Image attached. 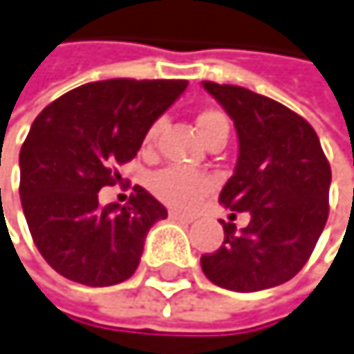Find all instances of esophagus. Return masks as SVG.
I'll return each instance as SVG.
<instances>
[{
    "label": "esophagus",
    "instance_id": "34e87169",
    "mask_svg": "<svg viewBox=\"0 0 354 354\" xmlns=\"http://www.w3.org/2000/svg\"><path fill=\"white\" fill-rule=\"evenodd\" d=\"M169 218H171V220H178V222H185V224H191V222L195 220V216L183 214V212H176V209H169Z\"/></svg>",
    "mask_w": 354,
    "mask_h": 354
}]
</instances>
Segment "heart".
Returning <instances> with one entry per match:
<instances>
[{"instance_id": "b5f03b06", "label": "heart", "mask_w": 354, "mask_h": 354, "mask_svg": "<svg viewBox=\"0 0 354 354\" xmlns=\"http://www.w3.org/2000/svg\"><path fill=\"white\" fill-rule=\"evenodd\" d=\"M218 128L229 130V119L224 117V113H220L216 109H205L197 115V130H199L201 138L209 136ZM159 130H161V121H155L147 130V134H145L147 149H151L155 145ZM212 187H214V178L209 174L180 167V165H169V167L157 171L151 178V191L155 193V197L176 209H191Z\"/></svg>"}]
</instances>
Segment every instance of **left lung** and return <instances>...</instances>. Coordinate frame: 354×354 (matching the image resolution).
Masks as SVG:
<instances>
[{
	"mask_svg": "<svg viewBox=\"0 0 354 354\" xmlns=\"http://www.w3.org/2000/svg\"><path fill=\"white\" fill-rule=\"evenodd\" d=\"M201 86L233 119L239 138L237 165L220 203L250 214L245 229L220 220L224 241L201 256V268L231 292L281 286L306 264L323 233L330 163L310 123L281 102L239 86Z\"/></svg>",
	"mask_w": 354,
	"mask_h": 354,
	"instance_id": "left-lung-1",
	"label": "left lung"
}]
</instances>
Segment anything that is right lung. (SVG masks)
<instances>
[{"mask_svg": "<svg viewBox=\"0 0 354 354\" xmlns=\"http://www.w3.org/2000/svg\"><path fill=\"white\" fill-rule=\"evenodd\" d=\"M185 80H106L48 104L20 149V201L46 262L71 281L117 286L140 264L145 239L167 209L142 187L128 205L98 203L121 180L151 125L187 90Z\"/></svg>", "mask_w": 354, "mask_h": 354, "instance_id": "right-lung-1", "label": "right lung"}]
</instances>
